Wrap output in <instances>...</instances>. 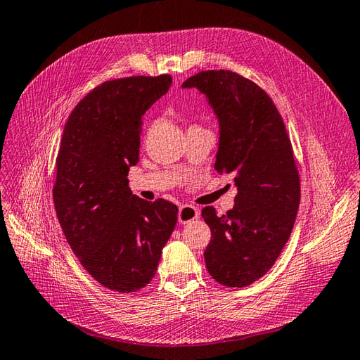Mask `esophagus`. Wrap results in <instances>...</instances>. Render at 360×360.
Masks as SVG:
<instances>
[{
	"label": "esophagus",
	"instance_id": "1",
	"mask_svg": "<svg viewBox=\"0 0 360 360\" xmlns=\"http://www.w3.org/2000/svg\"><path fill=\"white\" fill-rule=\"evenodd\" d=\"M198 210L193 205H183L180 206V211H179V221L180 223H189L195 219H198Z\"/></svg>",
	"mask_w": 360,
	"mask_h": 360
}]
</instances>
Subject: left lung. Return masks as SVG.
I'll return each instance as SVG.
<instances>
[{"instance_id": "left-lung-1", "label": "left lung", "mask_w": 360, "mask_h": 360, "mask_svg": "<svg viewBox=\"0 0 360 360\" xmlns=\"http://www.w3.org/2000/svg\"><path fill=\"white\" fill-rule=\"evenodd\" d=\"M181 87L206 95L220 126L214 167L237 186L225 215L202 210L211 228L206 268L219 283L243 288L268 273L291 236L300 203L291 140L269 95L236 72L202 70Z\"/></svg>"}]
</instances>
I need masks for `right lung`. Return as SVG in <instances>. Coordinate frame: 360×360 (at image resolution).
<instances>
[{"instance_id":"add662e5","label":"right lung","mask_w":360,"mask_h":360,"mask_svg":"<svg viewBox=\"0 0 360 360\" xmlns=\"http://www.w3.org/2000/svg\"><path fill=\"white\" fill-rule=\"evenodd\" d=\"M171 75L127 77L95 87L68 118L57 157L53 203L83 268L105 288L134 292L153 281L179 207L132 194L143 115Z\"/></svg>"}]
</instances>
